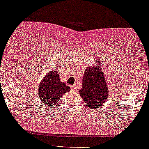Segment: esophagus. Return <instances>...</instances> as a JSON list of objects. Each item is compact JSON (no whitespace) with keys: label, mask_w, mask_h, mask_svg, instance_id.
<instances>
[{"label":"esophagus","mask_w":149,"mask_h":149,"mask_svg":"<svg viewBox=\"0 0 149 149\" xmlns=\"http://www.w3.org/2000/svg\"><path fill=\"white\" fill-rule=\"evenodd\" d=\"M71 89H72V90H74L75 88H76V85H72L71 86Z\"/></svg>","instance_id":"obj_1"}]
</instances>
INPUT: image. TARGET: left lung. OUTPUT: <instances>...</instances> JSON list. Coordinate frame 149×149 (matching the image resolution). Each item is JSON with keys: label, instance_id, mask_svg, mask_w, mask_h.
<instances>
[{"label": "left lung", "instance_id": "1", "mask_svg": "<svg viewBox=\"0 0 149 149\" xmlns=\"http://www.w3.org/2000/svg\"><path fill=\"white\" fill-rule=\"evenodd\" d=\"M80 96L91 109L102 106L108 96L107 82L98 67H87L82 79Z\"/></svg>", "mask_w": 149, "mask_h": 149}]
</instances>
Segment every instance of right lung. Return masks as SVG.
<instances>
[{
	"label": "right lung",
	"mask_w": 149,
	"mask_h": 149,
	"mask_svg": "<svg viewBox=\"0 0 149 149\" xmlns=\"http://www.w3.org/2000/svg\"><path fill=\"white\" fill-rule=\"evenodd\" d=\"M70 87L60 81V77L56 69L47 73L39 85L38 95L42 102L46 105L56 104Z\"/></svg>",
	"instance_id": "obj_1"
}]
</instances>
